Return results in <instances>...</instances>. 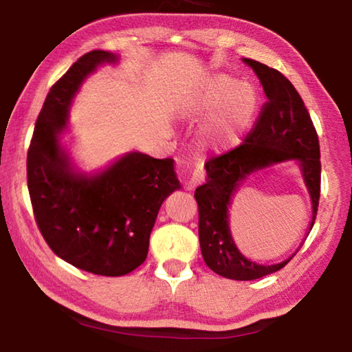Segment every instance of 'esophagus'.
Wrapping results in <instances>:
<instances>
[{
	"label": "esophagus",
	"mask_w": 352,
	"mask_h": 352,
	"mask_svg": "<svg viewBox=\"0 0 352 352\" xmlns=\"http://www.w3.org/2000/svg\"><path fill=\"white\" fill-rule=\"evenodd\" d=\"M204 172H200V170H194L192 172V175H190V178H189V182H188V188L189 189H194V188H197L199 184L204 182Z\"/></svg>",
	"instance_id": "obj_1"
}]
</instances>
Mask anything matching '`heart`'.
I'll use <instances>...</instances> for the list:
<instances>
[{"label":"heart","instance_id":"1","mask_svg":"<svg viewBox=\"0 0 352 352\" xmlns=\"http://www.w3.org/2000/svg\"><path fill=\"white\" fill-rule=\"evenodd\" d=\"M258 102V91L252 83L220 73L210 77L183 104L182 110L188 116H206L197 127V142L204 151L220 155L241 146Z\"/></svg>","mask_w":352,"mask_h":352}]
</instances>
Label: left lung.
I'll use <instances>...</instances> for the list:
<instances>
[{"instance_id": "left-lung-1", "label": "left lung", "mask_w": 352, "mask_h": 352, "mask_svg": "<svg viewBox=\"0 0 352 352\" xmlns=\"http://www.w3.org/2000/svg\"><path fill=\"white\" fill-rule=\"evenodd\" d=\"M254 71L267 96L254 127L239 147L205 164L206 183L195 189L199 205V239L201 256L217 275L252 281L287 264L262 265L241 253L230 230V205L236 190L253 172L273 164L295 162L312 201V230L320 200V144L312 119L295 87L279 71L252 58H242Z\"/></svg>"}]
</instances>
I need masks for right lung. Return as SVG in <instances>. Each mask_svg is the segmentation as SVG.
<instances>
[{
  "label": "right lung",
  "mask_w": 352,
  "mask_h": 352,
  "mask_svg": "<svg viewBox=\"0 0 352 352\" xmlns=\"http://www.w3.org/2000/svg\"><path fill=\"white\" fill-rule=\"evenodd\" d=\"M119 60L102 50L82 56L47 93L28 152L29 195L47 245L68 264L100 276L127 275L146 261L160 208L182 188L172 158L130 151L87 172L62 141L82 83Z\"/></svg>",
  "instance_id": "1"
}]
</instances>
